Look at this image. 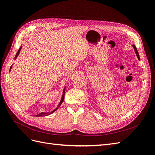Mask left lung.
Segmentation results:
<instances>
[{
    "label": "left lung",
    "instance_id": "left-lung-1",
    "mask_svg": "<svg viewBox=\"0 0 155 155\" xmlns=\"http://www.w3.org/2000/svg\"><path fill=\"white\" fill-rule=\"evenodd\" d=\"M132 46L133 47V48H134V51H135V53H136V54H137V57H138V60H139V61H140V57H139V54H138V51H137V49L136 46H134V45H133Z\"/></svg>",
    "mask_w": 155,
    "mask_h": 155
}]
</instances>
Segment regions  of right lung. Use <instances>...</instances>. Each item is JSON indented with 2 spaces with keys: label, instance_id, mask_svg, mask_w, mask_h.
<instances>
[{
  "label": "right lung",
  "instance_id": "1",
  "mask_svg": "<svg viewBox=\"0 0 155 155\" xmlns=\"http://www.w3.org/2000/svg\"><path fill=\"white\" fill-rule=\"evenodd\" d=\"M21 48H22V46L20 47V48H19V49L18 50V51H17V54H16V55H15V60H16V58H17V57H18V55L19 54V53H20V51H21ZM12 66L10 67V69H9V71H11V69H12ZM65 88H66V87H65L64 88V91H63V94H62V98H61V102H60V103L58 104V106H57V107L55 109H54L53 111H52L51 113H41L40 114H37V117H44V116H47V115H49V114H51V113H53L54 111H55L57 109L61 106V105L62 104V103L63 102V101H64V94H65Z\"/></svg>",
  "mask_w": 155,
  "mask_h": 155
}]
</instances>
